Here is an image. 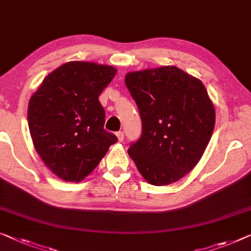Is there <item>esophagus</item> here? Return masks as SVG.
Instances as JSON below:
<instances>
[{
  "label": "esophagus",
  "mask_w": 251,
  "mask_h": 251,
  "mask_svg": "<svg viewBox=\"0 0 251 251\" xmlns=\"http://www.w3.org/2000/svg\"><path fill=\"white\" fill-rule=\"evenodd\" d=\"M116 135H117L119 142L124 141V132H122V130H119V132L116 133Z\"/></svg>",
  "instance_id": "34e87169"
}]
</instances>
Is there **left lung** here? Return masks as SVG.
<instances>
[{
	"label": "left lung",
	"mask_w": 251,
	"mask_h": 251,
	"mask_svg": "<svg viewBox=\"0 0 251 251\" xmlns=\"http://www.w3.org/2000/svg\"><path fill=\"white\" fill-rule=\"evenodd\" d=\"M125 84L142 119L141 137L128 155L151 185L178 181L200 161L214 129L206 89L176 66L129 72Z\"/></svg>",
	"instance_id": "left-lung-1"
}]
</instances>
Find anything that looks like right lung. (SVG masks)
Segmentation results:
<instances>
[{"label": "right lung", "instance_id": "add662e5", "mask_svg": "<svg viewBox=\"0 0 251 251\" xmlns=\"http://www.w3.org/2000/svg\"><path fill=\"white\" fill-rule=\"evenodd\" d=\"M117 70L69 62L44 78L28 104V125L37 153L65 181H81L117 142L104 125L100 93Z\"/></svg>", "mask_w": 251, "mask_h": 251}]
</instances>
